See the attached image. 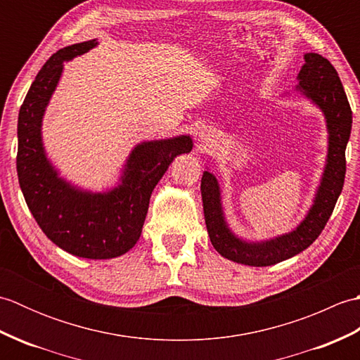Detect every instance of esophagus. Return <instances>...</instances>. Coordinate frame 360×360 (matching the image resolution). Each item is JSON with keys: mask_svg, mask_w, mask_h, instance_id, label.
I'll return each mask as SVG.
<instances>
[{"mask_svg": "<svg viewBox=\"0 0 360 360\" xmlns=\"http://www.w3.org/2000/svg\"><path fill=\"white\" fill-rule=\"evenodd\" d=\"M212 137H213V134L210 131H207V129H202V131L200 133V142L204 145H209V142H212Z\"/></svg>", "mask_w": 360, "mask_h": 360, "instance_id": "1", "label": "esophagus"}]
</instances>
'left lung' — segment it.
Instances as JSON below:
<instances>
[{
    "instance_id": "left-lung-1",
    "label": "left lung",
    "mask_w": 360,
    "mask_h": 360,
    "mask_svg": "<svg viewBox=\"0 0 360 360\" xmlns=\"http://www.w3.org/2000/svg\"><path fill=\"white\" fill-rule=\"evenodd\" d=\"M304 65L297 75V93H300L323 112L328 131L326 162L308 213L294 231L269 240L249 241L229 227L218 179L209 168L202 173L201 195L204 218L210 241L218 254L246 266H272L308 249L322 233L342 193L345 181V150L351 134V112L345 89L334 66L319 53H304Z\"/></svg>"
}]
</instances>
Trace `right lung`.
I'll list each match as a JSON object with an SVG mask.
<instances>
[{
  "instance_id": "1",
  "label": "right lung",
  "mask_w": 360,
  "mask_h": 360,
  "mask_svg": "<svg viewBox=\"0 0 360 360\" xmlns=\"http://www.w3.org/2000/svg\"><path fill=\"white\" fill-rule=\"evenodd\" d=\"M97 40L66 46L44 63L18 114L17 172L21 192L48 238L75 257L108 259L124 255L139 240L150 196L173 159L193 148L188 134L137 143L119 182L91 192L60 176L46 155L41 125L65 62L96 48Z\"/></svg>"
}]
</instances>
